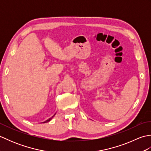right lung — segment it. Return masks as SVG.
<instances>
[{"mask_svg":"<svg viewBox=\"0 0 151 151\" xmlns=\"http://www.w3.org/2000/svg\"><path fill=\"white\" fill-rule=\"evenodd\" d=\"M51 119V118L50 119H49V120H47V121H45V122H43V123H47V122H49L50 120Z\"/></svg>","mask_w":151,"mask_h":151,"instance_id":"right-lung-1","label":"right lung"}]
</instances>
